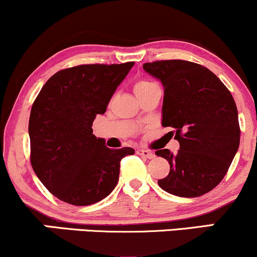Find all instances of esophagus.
<instances>
[{
  "label": "esophagus",
  "mask_w": 257,
  "mask_h": 257,
  "mask_svg": "<svg viewBox=\"0 0 257 257\" xmlns=\"http://www.w3.org/2000/svg\"><path fill=\"white\" fill-rule=\"evenodd\" d=\"M137 153H138L139 156H143V157L149 158V159H151V158L155 157V153H153L152 151H150V150L138 149V150H137Z\"/></svg>",
  "instance_id": "obj_1"
}]
</instances>
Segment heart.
Listing matches in <instances>:
<instances>
[{
    "label": "heart",
    "mask_w": 257,
    "mask_h": 257,
    "mask_svg": "<svg viewBox=\"0 0 257 257\" xmlns=\"http://www.w3.org/2000/svg\"><path fill=\"white\" fill-rule=\"evenodd\" d=\"M152 84H155V83H152V82H150V81H145V79H141V81H138L137 83L134 84L135 94L139 93V91H140V90L146 89V88H149L150 85H152Z\"/></svg>",
    "instance_id": "obj_1"
}]
</instances>
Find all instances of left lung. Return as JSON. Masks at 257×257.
I'll return each mask as SVG.
<instances>
[{"label":"left lung","instance_id":"1","mask_svg":"<svg viewBox=\"0 0 257 257\" xmlns=\"http://www.w3.org/2000/svg\"><path fill=\"white\" fill-rule=\"evenodd\" d=\"M143 69L163 84L162 125L175 129L180 144L176 153L156 151L170 164L159 187L186 198L203 196L220 184L239 147L232 94L210 70L191 61H153Z\"/></svg>","mask_w":257,"mask_h":257}]
</instances>
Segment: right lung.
Returning a JSON list of instances; mask_svg holds the SVG:
<instances>
[{"mask_svg": "<svg viewBox=\"0 0 257 257\" xmlns=\"http://www.w3.org/2000/svg\"><path fill=\"white\" fill-rule=\"evenodd\" d=\"M134 63L79 65L61 70L43 85L31 107V166L47 190L72 205H90L116 187L119 164L131 147L112 150L93 134L96 114Z\"/></svg>", "mask_w": 257, "mask_h": 257, "instance_id": "1", "label": "right lung"}]
</instances>
